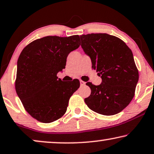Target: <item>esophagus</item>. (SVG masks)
Instances as JSON below:
<instances>
[{
	"label": "esophagus",
	"mask_w": 154,
	"mask_h": 154,
	"mask_svg": "<svg viewBox=\"0 0 154 154\" xmlns=\"http://www.w3.org/2000/svg\"><path fill=\"white\" fill-rule=\"evenodd\" d=\"M80 84H81V85H85V82H84L83 81H82V80H80Z\"/></svg>",
	"instance_id": "obj_1"
}]
</instances>
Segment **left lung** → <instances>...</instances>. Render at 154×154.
I'll use <instances>...</instances> for the list:
<instances>
[{
    "instance_id": "8db88e82",
    "label": "left lung",
    "mask_w": 154,
    "mask_h": 154,
    "mask_svg": "<svg viewBox=\"0 0 154 154\" xmlns=\"http://www.w3.org/2000/svg\"><path fill=\"white\" fill-rule=\"evenodd\" d=\"M80 37L82 49L92 60V69L102 79L99 85L87 82L91 94L85 102L99 114H117L132 101L139 79L132 51L121 39L106 33Z\"/></svg>"
}]
</instances>
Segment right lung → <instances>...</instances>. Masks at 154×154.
<instances>
[{"label": "right lung", "instance_id": "1", "mask_svg": "<svg viewBox=\"0 0 154 154\" xmlns=\"http://www.w3.org/2000/svg\"><path fill=\"white\" fill-rule=\"evenodd\" d=\"M80 45L79 35L46 36L22 50L17 61L15 89L25 110L37 121L51 123L65 114L80 82L62 81L57 74L65 68L69 53Z\"/></svg>", "mask_w": 154, "mask_h": 154}]
</instances>
